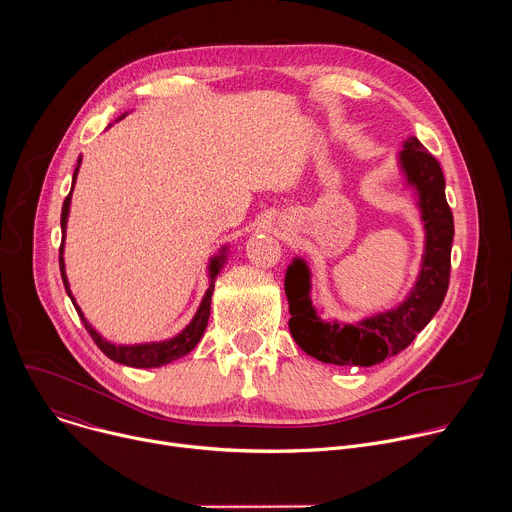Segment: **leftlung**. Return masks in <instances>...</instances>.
<instances>
[{"label": "left lung", "instance_id": "8db88e82", "mask_svg": "<svg viewBox=\"0 0 512 512\" xmlns=\"http://www.w3.org/2000/svg\"><path fill=\"white\" fill-rule=\"evenodd\" d=\"M400 164L408 183L418 191L426 249L412 293L396 309L362 319L356 325L323 321L309 299V269L295 259L285 275L289 329L297 346L319 362L368 368L406 350L440 309L450 283V249L454 219L446 203L440 162L412 136L404 142Z\"/></svg>", "mask_w": 512, "mask_h": 512}]
</instances>
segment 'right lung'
<instances>
[{
    "label": "right lung",
    "instance_id": "1",
    "mask_svg": "<svg viewBox=\"0 0 512 512\" xmlns=\"http://www.w3.org/2000/svg\"><path fill=\"white\" fill-rule=\"evenodd\" d=\"M80 164V160H78ZM76 173H78V166H76ZM76 173H74V181H76ZM72 189H74V183H72ZM70 197H72V191L68 193V197L64 199V205H62V233L66 235V221H68V209H70ZM62 251H64V241L60 245V271H62V281H64V287L86 327V331L90 333V337L94 339V344L112 360V362H118V364H124V366H130V368H158V366H164V364H170L175 362L183 356H187L191 350H195V346L201 342V337L207 329V323H209V315H211V297H213V289H215V279H217V273L225 261V255L221 257H215L211 261V283H209V289L201 301V307L197 311V315L193 317V321L173 339H166V342H158V344H142V346H114L110 342H106V339L96 333V329H92V325L86 321V317L82 315L80 307L76 305L74 297H72V291H70V285H68V277H66V271H64V257H62Z\"/></svg>",
    "mask_w": 512,
    "mask_h": 512
}]
</instances>
